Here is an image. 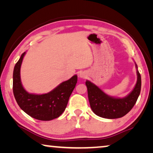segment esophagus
Masks as SVG:
<instances>
[{
    "mask_svg": "<svg viewBox=\"0 0 153 153\" xmlns=\"http://www.w3.org/2000/svg\"><path fill=\"white\" fill-rule=\"evenodd\" d=\"M78 75H79V77H81V78H83V79L86 78L88 76V74L86 71H80V72H79Z\"/></svg>",
    "mask_w": 153,
    "mask_h": 153,
    "instance_id": "esophagus-1",
    "label": "esophagus"
}]
</instances>
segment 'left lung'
I'll return each mask as SVG.
<instances>
[{
    "mask_svg": "<svg viewBox=\"0 0 153 153\" xmlns=\"http://www.w3.org/2000/svg\"><path fill=\"white\" fill-rule=\"evenodd\" d=\"M137 82L130 93L123 98L111 97L105 93L97 85L86 80L88 96L90 107L96 115L107 119L123 117L130 111L138 100L141 90V76L135 63Z\"/></svg>",
    "mask_w": 153,
    "mask_h": 153,
    "instance_id": "1",
    "label": "left lung"
}]
</instances>
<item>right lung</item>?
<instances>
[{"instance_id":"right-lung-1","label":"right lung","mask_w":153,"mask_h":153,"mask_svg":"<svg viewBox=\"0 0 153 153\" xmlns=\"http://www.w3.org/2000/svg\"><path fill=\"white\" fill-rule=\"evenodd\" d=\"M26 52L22 54L15 64L13 76V90L19 107L28 115L41 121H50L59 117L65 110L69 97L76 87L77 75L61 83L55 88L46 94L29 93L21 81L20 69Z\"/></svg>"}]
</instances>
